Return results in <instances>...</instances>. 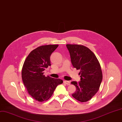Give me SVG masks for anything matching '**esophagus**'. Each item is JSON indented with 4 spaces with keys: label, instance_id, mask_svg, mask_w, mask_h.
<instances>
[{
    "label": "esophagus",
    "instance_id": "1",
    "mask_svg": "<svg viewBox=\"0 0 122 122\" xmlns=\"http://www.w3.org/2000/svg\"><path fill=\"white\" fill-rule=\"evenodd\" d=\"M64 83L67 84V85H70V82L69 81H66V80H65L64 81Z\"/></svg>",
    "mask_w": 122,
    "mask_h": 122
}]
</instances>
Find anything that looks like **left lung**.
<instances>
[{
  "label": "left lung",
  "instance_id": "8db88e82",
  "mask_svg": "<svg viewBox=\"0 0 122 122\" xmlns=\"http://www.w3.org/2000/svg\"><path fill=\"white\" fill-rule=\"evenodd\" d=\"M71 63L80 70V81L71 83L76 87L72 96L77 101L86 102L98 92L102 79V71L97 59L93 53L83 45L67 44Z\"/></svg>",
  "mask_w": 122,
  "mask_h": 122
}]
</instances>
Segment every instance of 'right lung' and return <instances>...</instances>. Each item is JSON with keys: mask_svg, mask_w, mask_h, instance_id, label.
<instances>
[{"mask_svg": "<svg viewBox=\"0 0 122 122\" xmlns=\"http://www.w3.org/2000/svg\"><path fill=\"white\" fill-rule=\"evenodd\" d=\"M58 45H48L39 47L26 57L21 71L23 83L30 95L39 102L47 101L55 88L63 83L60 79L53 78L44 75L45 68L51 66V54Z\"/></svg>", "mask_w": 122, "mask_h": 122, "instance_id": "1", "label": "right lung"}]
</instances>
